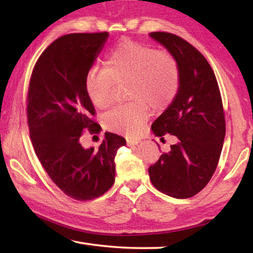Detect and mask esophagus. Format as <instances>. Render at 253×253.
I'll use <instances>...</instances> for the list:
<instances>
[{"instance_id": "obj_1", "label": "esophagus", "mask_w": 253, "mask_h": 253, "mask_svg": "<svg viewBox=\"0 0 253 253\" xmlns=\"http://www.w3.org/2000/svg\"><path fill=\"white\" fill-rule=\"evenodd\" d=\"M139 144V140L138 139H127V145L128 146H135V145Z\"/></svg>"}]
</instances>
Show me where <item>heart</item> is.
<instances>
[{"mask_svg":"<svg viewBox=\"0 0 253 253\" xmlns=\"http://www.w3.org/2000/svg\"><path fill=\"white\" fill-rule=\"evenodd\" d=\"M129 80L128 98L104 116V125L127 136L138 135L151 111L164 110L177 96L181 75L172 54L132 41H124L107 54L105 68L93 67L85 74L84 92L93 107L105 109L111 102L114 83Z\"/></svg>","mask_w":253,"mask_h":253,"instance_id":"heart-1","label":"heart"}]
</instances>
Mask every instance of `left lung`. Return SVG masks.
<instances>
[{
	"label": "left lung",
	"instance_id": "8db88e82",
	"mask_svg": "<svg viewBox=\"0 0 253 253\" xmlns=\"http://www.w3.org/2000/svg\"><path fill=\"white\" fill-rule=\"evenodd\" d=\"M149 37L176 59L181 75L176 98L152 125L154 135L176 136L177 143L149 166V178L162 193L187 199L207 186L219 163L225 136L220 89L211 66L193 45L168 32Z\"/></svg>",
	"mask_w": 253,
	"mask_h": 253
}]
</instances>
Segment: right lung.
<instances>
[{"label":"right lung","mask_w":253,"mask_h":253,"mask_svg":"<svg viewBox=\"0 0 253 253\" xmlns=\"http://www.w3.org/2000/svg\"><path fill=\"white\" fill-rule=\"evenodd\" d=\"M109 34L71 33L46 48L34 66L28 93V124L34 151L50 178L63 193L78 201L105 194L115 182V156L126 139L106 132L99 148H84L93 105L84 92V77Z\"/></svg>","instance_id":"add662e5"}]
</instances>
